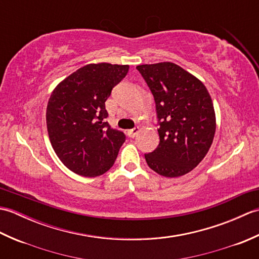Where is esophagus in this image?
Returning <instances> with one entry per match:
<instances>
[{
  "instance_id": "1",
  "label": "esophagus",
  "mask_w": 259,
  "mask_h": 259,
  "mask_svg": "<svg viewBox=\"0 0 259 259\" xmlns=\"http://www.w3.org/2000/svg\"><path fill=\"white\" fill-rule=\"evenodd\" d=\"M138 133H139V126H136V128H134V129L128 130V136L130 137V138H135L136 135Z\"/></svg>"
}]
</instances>
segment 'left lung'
Returning a JSON list of instances; mask_svg holds the SVG:
<instances>
[{
  "mask_svg": "<svg viewBox=\"0 0 259 259\" xmlns=\"http://www.w3.org/2000/svg\"><path fill=\"white\" fill-rule=\"evenodd\" d=\"M155 98L160 141L146 161L168 178L191 171L210 148L216 133V114L206 87L195 75L172 62L137 67Z\"/></svg>",
  "mask_w": 259,
  "mask_h": 259,
  "instance_id": "obj_1",
  "label": "left lung"
}]
</instances>
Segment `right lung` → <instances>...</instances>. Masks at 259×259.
Wrapping results in <instances>:
<instances>
[{"label": "right lung", "mask_w": 259, "mask_h": 259, "mask_svg": "<svg viewBox=\"0 0 259 259\" xmlns=\"http://www.w3.org/2000/svg\"><path fill=\"white\" fill-rule=\"evenodd\" d=\"M128 71L129 65L87 64L52 91L47 107L49 138L60 160L74 174L97 177L113 166L125 136L106 121L104 102Z\"/></svg>", "instance_id": "obj_1"}]
</instances>
